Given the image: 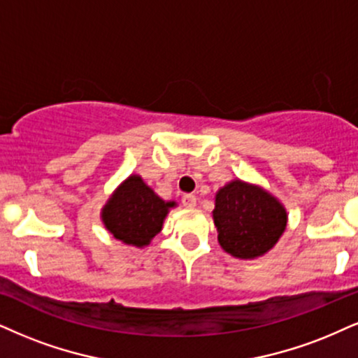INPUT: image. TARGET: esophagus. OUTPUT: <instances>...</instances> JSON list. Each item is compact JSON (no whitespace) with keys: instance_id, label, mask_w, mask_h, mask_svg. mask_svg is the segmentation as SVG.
Here are the masks:
<instances>
[{"instance_id":"esophagus-1","label":"esophagus","mask_w":358,"mask_h":358,"mask_svg":"<svg viewBox=\"0 0 358 358\" xmlns=\"http://www.w3.org/2000/svg\"><path fill=\"white\" fill-rule=\"evenodd\" d=\"M197 204V199L196 196H192V194H186V196H182V206L187 207V209H192V207H196Z\"/></svg>"}]
</instances>
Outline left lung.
I'll use <instances>...</instances> for the list:
<instances>
[{"label":"left lung","mask_w":358,"mask_h":358,"mask_svg":"<svg viewBox=\"0 0 358 358\" xmlns=\"http://www.w3.org/2000/svg\"><path fill=\"white\" fill-rule=\"evenodd\" d=\"M213 214L219 244L239 259H254L271 250L287 224L279 201L242 180L220 189Z\"/></svg>","instance_id":"1"}]
</instances>
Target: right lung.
<instances>
[{
  "mask_svg": "<svg viewBox=\"0 0 358 358\" xmlns=\"http://www.w3.org/2000/svg\"><path fill=\"white\" fill-rule=\"evenodd\" d=\"M172 206L174 202L157 197L139 176H131L104 206V226L124 244L148 245L162 229V220Z\"/></svg>",
  "mask_w": 358,
  "mask_h": 358,
  "instance_id": "obj_1",
  "label": "right lung"
}]
</instances>
